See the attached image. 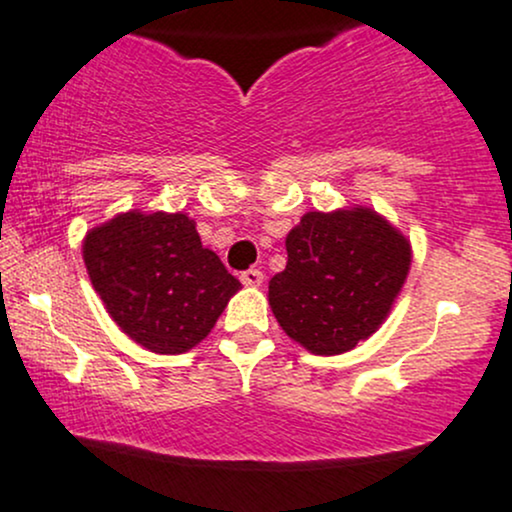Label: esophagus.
I'll list each match as a JSON object with an SVG mask.
<instances>
[{
	"label": "esophagus",
	"mask_w": 512,
	"mask_h": 512,
	"mask_svg": "<svg viewBox=\"0 0 512 512\" xmlns=\"http://www.w3.org/2000/svg\"><path fill=\"white\" fill-rule=\"evenodd\" d=\"M240 282L245 286H262V282H265V274H262L260 269H247V272L240 274Z\"/></svg>",
	"instance_id": "34e87169"
}]
</instances>
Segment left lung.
<instances>
[{"label": "left lung", "mask_w": 512, "mask_h": 512, "mask_svg": "<svg viewBox=\"0 0 512 512\" xmlns=\"http://www.w3.org/2000/svg\"><path fill=\"white\" fill-rule=\"evenodd\" d=\"M269 306L311 355H342L389 318L411 272V240L369 206L308 211L286 235Z\"/></svg>", "instance_id": "8db88e82"}]
</instances>
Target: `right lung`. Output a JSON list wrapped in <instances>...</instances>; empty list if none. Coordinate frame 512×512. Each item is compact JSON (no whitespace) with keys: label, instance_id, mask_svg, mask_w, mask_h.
<instances>
[{"label":"right lung","instance_id":"1","mask_svg":"<svg viewBox=\"0 0 512 512\" xmlns=\"http://www.w3.org/2000/svg\"><path fill=\"white\" fill-rule=\"evenodd\" d=\"M82 257L106 313L157 355L199 345L240 289L184 211L116 213L87 230Z\"/></svg>","mask_w":512,"mask_h":512}]
</instances>
